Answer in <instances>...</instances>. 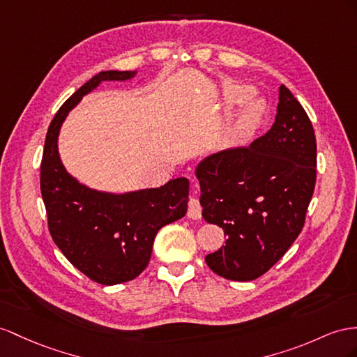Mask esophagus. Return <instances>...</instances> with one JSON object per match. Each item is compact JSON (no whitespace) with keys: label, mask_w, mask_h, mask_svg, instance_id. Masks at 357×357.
<instances>
[{"label":"esophagus","mask_w":357,"mask_h":357,"mask_svg":"<svg viewBox=\"0 0 357 357\" xmlns=\"http://www.w3.org/2000/svg\"><path fill=\"white\" fill-rule=\"evenodd\" d=\"M187 215L188 218H193V220H197V218L202 217V205H200V202L196 197H190Z\"/></svg>","instance_id":"obj_1"}]
</instances>
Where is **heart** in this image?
Returning a JSON list of instances; mask_svg holds the SVG:
<instances>
[{"instance_id": "obj_1", "label": "heart", "mask_w": 357, "mask_h": 357, "mask_svg": "<svg viewBox=\"0 0 357 357\" xmlns=\"http://www.w3.org/2000/svg\"><path fill=\"white\" fill-rule=\"evenodd\" d=\"M255 95V89L250 86H244V84H232L227 86L225 90V102L227 105H240L244 104V108L240 112V114L236 116L231 126V137L234 140H244L245 137H249L250 132L255 130V126L258 125L259 119L264 112V104L258 99H253Z\"/></svg>"}]
</instances>
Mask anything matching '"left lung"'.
<instances>
[{"instance_id":"8db88e82","label":"left lung","mask_w":357,"mask_h":357,"mask_svg":"<svg viewBox=\"0 0 357 357\" xmlns=\"http://www.w3.org/2000/svg\"><path fill=\"white\" fill-rule=\"evenodd\" d=\"M317 142L303 107L279 89L274 123L248 148H232L199 162L200 205L208 223L220 226L226 243L205 257L229 280L267 273L303 229L317 181Z\"/></svg>"}]
</instances>
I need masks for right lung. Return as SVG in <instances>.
I'll list each match as a JSON object with an SVG mask.
<instances>
[{"instance_id": "add662e5", "label": "right lung", "mask_w": 357, "mask_h": 357, "mask_svg": "<svg viewBox=\"0 0 357 357\" xmlns=\"http://www.w3.org/2000/svg\"><path fill=\"white\" fill-rule=\"evenodd\" d=\"M135 74L105 70L81 86L54 116L40 164V191L54 243L72 266L102 285L139 276L148 267L157 232L187 213V178L114 195L79 184L61 164L57 140L70 109L102 81H126Z\"/></svg>"}]
</instances>
